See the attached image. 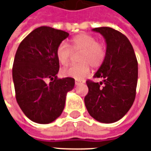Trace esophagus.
<instances>
[{
	"instance_id": "obj_1",
	"label": "esophagus",
	"mask_w": 151,
	"mask_h": 151,
	"mask_svg": "<svg viewBox=\"0 0 151 151\" xmlns=\"http://www.w3.org/2000/svg\"><path fill=\"white\" fill-rule=\"evenodd\" d=\"M75 83H76V86H78V85L81 84L82 82H81V81H78V80H76V82H75Z\"/></svg>"
}]
</instances>
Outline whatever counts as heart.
<instances>
[{
  "mask_svg": "<svg viewBox=\"0 0 151 151\" xmlns=\"http://www.w3.org/2000/svg\"><path fill=\"white\" fill-rule=\"evenodd\" d=\"M71 49L74 52H81L79 65H73L61 70V75L66 77L81 80L92 68H98L103 63L106 56L104 44L96 42L95 37L86 33H80L71 39ZM72 51L65 42H62L56 50V57L59 63L66 65L69 63Z\"/></svg>",
  "mask_w": 151,
  "mask_h": 151,
  "instance_id": "heart-1",
  "label": "heart"
}]
</instances>
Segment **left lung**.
Wrapping results in <instances>:
<instances>
[{
  "label": "left lung",
  "instance_id": "left-lung-1",
  "mask_svg": "<svg viewBox=\"0 0 151 151\" xmlns=\"http://www.w3.org/2000/svg\"><path fill=\"white\" fill-rule=\"evenodd\" d=\"M92 31L102 35L107 48L104 61L94 75L101 81H86L89 91L85 96V105L96 121L112 124L122 119L134 103L138 62L132 44L123 33L108 27Z\"/></svg>",
  "mask_w": 151,
  "mask_h": 151
}]
</instances>
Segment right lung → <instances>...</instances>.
<instances>
[{
  "label": "right lung",
  "instance_id": "add662e5",
  "mask_svg": "<svg viewBox=\"0 0 151 151\" xmlns=\"http://www.w3.org/2000/svg\"><path fill=\"white\" fill-rule=\"evenodd\" d=\"M69 33L39 27L24 38L15 55L12 79L16 99L23 113L38 124H50L61 115L66 94L75 86L70 77L58 79L56 50ZM50 78L49 84L46 80Z\"/></svg>",
  "mask_w": 151,
  "mask_h": 151
}]
</instances>
